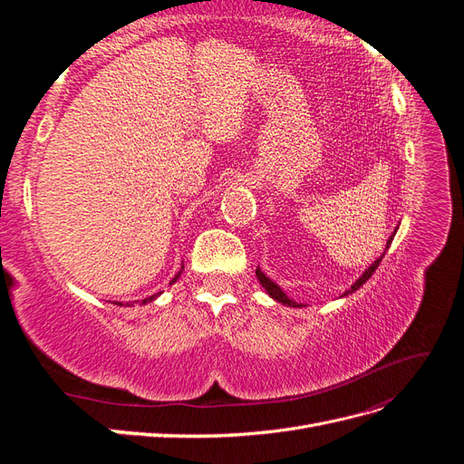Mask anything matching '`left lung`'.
I'll use <instances>...</instances> for the list:
<instances>
[{
    "label": "left lung",
    "instance_id": "1",
    "mask_svg": "<svg viewBox=\"0 0 464 464\" xmlns=\"http://www.w3.org/2000/svg\"><path fill=\"white\" fill-rule=\"evenodd\" d=\"M397 232V230H395ZM395 232H392V236H395ZM392 236L389 237V240H387V246H385V251L389 249V246H391V242H392ZM385 251H383V256L382 257H379V259H375L370 266H368V269L366 271H363L362 273V276L356 280V283L353 285V286H350L344 294H343V296H348V294H353V292H356L362 285H366V280L375 273V269H377V266H379V263H382V259L385 257ZM256 275H257V278H259V283H261V286L266 290V294H269V296L273 298V300H276V302H280V304H285V305H290V307H302L300 304H296V302H294V300H290L288 296H286V294L283 292V290H280V286L278 285H275L273 283V280L269 278V276H266L261 269H259V266H257V269H256Z\"/></svg>",
    "mask_w": 464,
    "mask_h": 464
}]
</instances>
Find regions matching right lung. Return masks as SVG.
Masks as SVG:
<instances>
[{"mask_svg": "<svg viewBox=\"0 0 464 464\" xmlns=\"http://www.w3.org/2000/svg\"><path fill=\"white\" fill-rule=\"evenodd\" d=\"M181 269H184V266H181ZM179 275H181V271H179V273H178V275L174 276V280H172V283H176V280H178V276H179ZM172 283H170V285H172ZM157 296H160V292H159V294H154V296H149V298H145V300H143V304H147V302H152V300H154V298H157ZM116 304H118V305H123L121 302H116ZM128 305H131V304L128 302Z\"/></svg>", "mask_w": 464, "mask_h": 464, "instance_id": "obj_1", "label": "right lung"}]
</instances>
